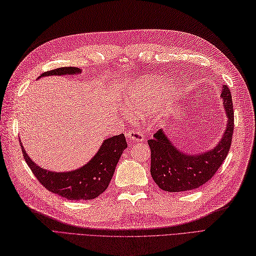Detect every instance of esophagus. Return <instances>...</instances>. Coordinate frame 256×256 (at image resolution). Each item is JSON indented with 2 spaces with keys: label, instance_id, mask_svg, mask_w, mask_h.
I'll list each match as a JSON object with an SVG mask.
<instances>
[{
  "label": "esophagus",
  "instance_id": "1",
  "mask_svg": "<svg viewBox=\"0 0 256 256\" xmlns=\"http://www.w3.org/2000/svg\"><path fill=\"white\" fill-rule=\"evenodd\" d=\"M126 136L129 141L132 142H142L143 139H144V136L141 132H138V130H129V132H126Z\"/></svg>",
  "mask_w": 256,
  "mask_h": 256
}]
</instances>
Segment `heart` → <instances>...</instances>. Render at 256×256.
<instances>
[{
	"label": "heart",
	"instance_id": "b5f03b06",
	"mask_svg": "<svg viewBox=\"0 0 256 256\" xmlns=\"http://www.w3.org/2000/svg\"><path fill=\"white\" fill-rule=\"evenodd\" d=\"M143 86H146V82H140L136 86V89L130 91L126 98V106L132 114H141L144 110V105L142 102V91Z\"/></svg>",
	"mask_w": 256,
	"mask_h": 256
}]
</instances>
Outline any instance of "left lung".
<instances>
[{
	"label": "left lung",
	"mask_w": 256,
	"mask_h": 256,
	"mask_svg": "<svg viewBox=\"0 0 256 256\" xmlns=\"http://www.w3.org/2000/svg\"><path fill=\"white\" fill-rule=\"evenodd\" d=\"M222 98L227 114V128L218 146L200 155L180 152L167 139L163 130L148 140L151 150V175L162 190L180 192L196 189L213 177L225 160L232 142L234 115L229 86H224Z\"/></svg>",
	"instance_id": "obj_1"
}]
</instances>
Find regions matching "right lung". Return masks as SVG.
Wrapping results in <instances>:
<instances>
[{
  "mask_svg": "<svg viewBox=\"0 0 256 256\" xmlns=\"http://www.w3.org/2000/svg\"><path fill=\"white\" fill-rule=\"evenodd\" d=\"M79 72L80 70L77 67H60L43 72L40 77L48 74H72ZM126 148L127 142L124 136L122 134L114 136L104 141L96 156L84 167L68 172H53L36 165L22 146L24 158L38 182L55 194L74 201L92 200L108 189L118 160Z\"/></svg>",
  "mask_w": 256,
  "mask_h": 256,
  "instance_id": "add662e5",
  "label": "right lung"
}]
</instances>
